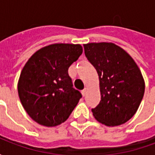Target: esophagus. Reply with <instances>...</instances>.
Returning a JSON list of instances; mask_svg holds the SVG:
<instances>
[{"label": "esophagus", "instance_id": "34e87169", "mask_svg": "<svg viewBox=\"0 0 155 155\" xmlns=\"http://www.w3.org/2000/svg\"><path fill=\"white\" fill-rule=\"evenodd\" d=\"M81 93H82V94H83V96H85L86 94H87V89H84L83 91H81Z\"/></svg>", "mask_w": 155, "mask_h": 155}]
</instances>
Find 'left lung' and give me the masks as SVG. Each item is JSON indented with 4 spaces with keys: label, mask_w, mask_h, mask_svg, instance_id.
<instances>
[{
    "label": "left lung",
    "mask_w": 155,
    "mask_h": 155,
    "mask_svg": "<svg viewBox=\"0 0 155 155\" xmlns=\"http://www.w3.org/2000/svg\"><path fill=\"white\" fill-rule=\"evenodd\" d=\"M87 60L100 79L101 100L92 109L94 118L107 126H117L136 113L144 93V81L130 54L113 43L84 45Z\"/></svg>",
    "instance_id": "1"
}]
</instances>
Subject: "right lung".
<instances>
[{
  "instance_id": "1",
  "label": "right lung",
  "mask_w": 155,
  "mask_h": 155,
  "mask_svg": "<svg viewBox=\"0 0 155 155\" xmlns=\"http://www.w3.org/2000/svg\"><path fill=\"white\" fill-rule=\"evenodd\" d=\"M83 52L81 45L54 44L36 51L22 70L18 94L32 120L45 126L67 120L82 94L73 87L68 69Z\"/></svg>"
}]
</instances>
